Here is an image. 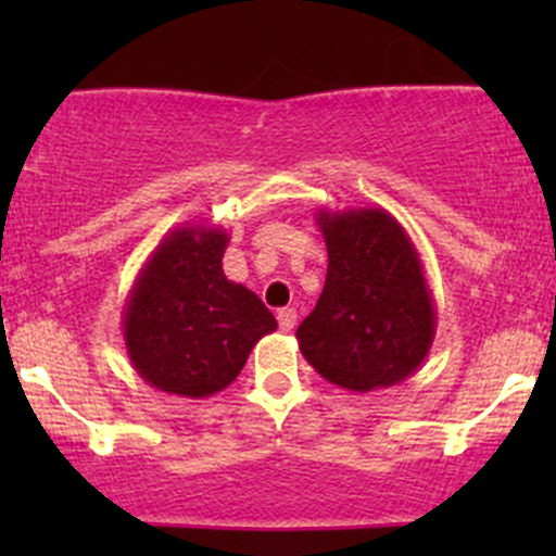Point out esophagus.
Listing matches in <instances>:
<instances>
[{"label": "esophagus", "instance_id": "34e87169", "mask_svg": "<svg viewBox=\"0 0 556 556\" xmlns=\"http://www.w3.org/2000/svg\"><path fill=\"white\" fill-rule=\"evenodd\" d=\"M277 321H279V329H282V331H292V329H295V324H298V311L295 308H282L277 314Z\"/></svg>", "mask_w": 556, "mask_h": 556}]
</instances>
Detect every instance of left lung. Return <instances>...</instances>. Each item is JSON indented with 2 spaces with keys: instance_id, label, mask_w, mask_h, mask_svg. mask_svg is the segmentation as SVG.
Segmentation results:
<instances>
[{
  "instance_id": "left-lung-1",
  "label": "left lung",
  "mask_w": 556,
  "mask_h": 556,
  "mask_svg": "<svg viewBox=\"0 0 556 556\" xmlns=\"http://www.w3.org/2000/svg\"><path fill=\"white\" fill-rule=\"evenodd\" d=\"M316 225L329 266L321 298L295 337L318 376L348 392L410 379L437 334V305L407 229L387 208L327 212Z\"/></svg>"
}]
</instances>
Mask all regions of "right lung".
I'll return each mask as SVG.
<instances>
[{"label":"right lung","instance_id":"right-lung-1","mask_svg":"<svg viewBox=\"0 0 556 556\" xmlns=\"http://www.w3.org/2000/svg\"><path fill=\"white\" fill-rule=\"evenodd\" d=\"M227 229H169L140 266L123 308L127 358L140 379L177 397L203 400L238 379L277 318L222 269Z\"/></svg>","mask_w":556,"mask_h":556}]
</instances>
